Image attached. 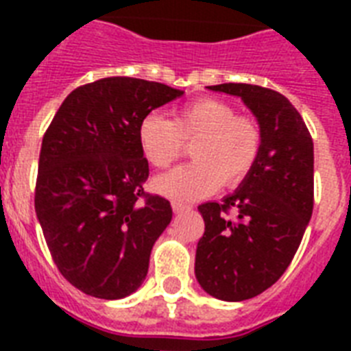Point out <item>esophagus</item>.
I'll list each match as a JSON object with an SVG mask.
<instances>
[{"label":"esophagus","instance_id":"34e87169","mask_svg":"<svg viewBox=\"0 0 351 351\" xmlns=\"http://www.w3.org/2000/svg\"><path fill=\"white\" fill-rule=\"evenodd\" d=\"M171 206H173V211H175V213H182V211L191 209L189 206H187V204H182V202H178V200H175V202L171 204Z\"/></svg>","mask_w":351,"mask_h":351}]
</instances>
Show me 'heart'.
I'll use <instances>...</instances> for the list:
<instances>
[{"instance_id": "1", "label": "heart", "mask_w": 351, "mask_h": 351, "mask_svg": "<svg viewBox=\"0 0 351 351\" xmlns=\"http://www.w3.org/2000/svg\"><path fill=\"white\" fill-rule=\"evenodd\" d=\"M138 142L147 162L169 167L193 143V164L158 176L156 191L175 200L211 195L222 186H237L253 169L261 151V127L239 117L233 107L215 98H200L178 107L173 121L151 112L140 121Z\"/></svg>"}]
</instances>
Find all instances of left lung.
Wrapping results in <instances>:
<instances>
[{"label": "left lung", "mask_w": 351, "mask_h": 351, "mask_svg": "<svg viewBox=\"0 0 351 351\" xmlns=\"http://www.w3.org/2000/svg\"><path fill=\"white\" fill-rule=\"evenodd\" d=\"M208 89L239 96L262 134L258 158L239 189L198 206L206 222L195 256L198 284L215 299L239 302L277 282L299 250L313 211V140L277 90L250 84Z\"/></svg>", "instance_id": "obj_1"}]
</instances>
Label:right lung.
I'll list each match as a JSON object with an SVG mask.
<instances>
[{
  "label": "right lung",
  "mask_w": 351,
  "mask_h": 351,
  "mask_svg": "<svg viewBox=\"0 0 351 351\" xmlns=\"http://www.w3.org/2000/svg\"><path fill=\"white\" fill-rule=\"evenodd\" d=\"M184 90L147 80H96L63 100L41 142L34 208L52 261L80 291L123 299L142 286L169 200L143 191L140 121Z\"/></svg>",
  "instance_id": "1"
}]
</instances>
